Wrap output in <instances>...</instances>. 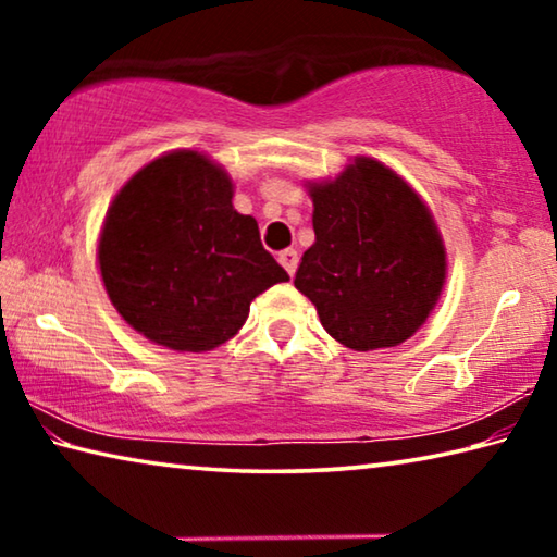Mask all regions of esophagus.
I'll use <instances>...</instances> for the list:
<instances>
[{
	"label": "esophagus",
	"mask_w": 557,
	"mask_h": 557,
	"mask_svg": "<svg viewBox=\"0 0 557 557\" xmlns=\"http://www.w3.org/2000/svg\"><path fill=\"white\" fill-rule=\"evenodd\" d=\"M277 260H280V265L289 272V277H295V272H297V262H299L297 250H295V248H287V250H282Z\"/></svg>",
	"instance_id": "esophagus-1"
}]
</instances>
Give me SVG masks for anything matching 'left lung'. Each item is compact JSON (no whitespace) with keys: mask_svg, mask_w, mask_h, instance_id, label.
I'll return each mask as SVG.
<instances>
[{"mask_svg":"<svg viewBox=\"0 0 557 557\" xmlns=\"http://www.w3.org/2000/svg\"><path fill=\"white\" fill-rule=\"evenodd\" d=\"M309 196L317 240L301 256L295 287L338 344L354 351L403 344L425 324L447 275L425 201L371 157L309 184Z\"/></svg>","mask_w":557,"mask_h":557,"instance_id":"obj_1","label":"left lung"}]
</instances>
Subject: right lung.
Returning a JSON list of instances; mask_svg holds the SVG:
<instances>
[{
  "label": "right lung",
  "instance_id": "add662e5",
  "mask_svg": "<svg viewBox=\"0 0 557 557\" xmlns=\"http://www.w3.org/2000/svg\"><path fill=\"white\" fill-rule=\"evenodd\" d=\"M102 285L120 317L157 346L201 354L238 334L250 301L289 275L258 221L233 209L225 169L176 149L112 199L98 240Z\"/></svg>",
  "mask_w": 557,
  "mask_h": 557
}]
</instances>
